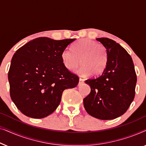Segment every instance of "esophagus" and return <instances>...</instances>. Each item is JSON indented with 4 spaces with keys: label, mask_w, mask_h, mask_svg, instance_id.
Masks as SVG:
<instances>
[{
    "label": "esophagus",
    "mask_w": 146,
    "mask_h": 146,
    "mask_svg": "<svg viewBox=\"0 0 146 146\" xmlns=\"http://www.w3.org/2000/svg\"><path fill=\"white\" fill-rule=\"evenodd\" d=\"M84 80L83 78H80V80H79V83H78V85H80V84H83L84 83Z\"/></svg>",
    "instance_id": "obj_1"
}]
</instances>
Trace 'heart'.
Segmentation results:
<instances>
[{
    "mask_svg": "<svg viewBox=\"0 0 146 146\" xmlns=\"http://www.w3.org/2000/svg\"><path fill=\"white\" fill-rule=\"evenodd\" d=\"M72 49L66 48L62 52V60L68 70L76 69L82 62V66L78 71L82 76L92 74L96 76L105 70L108 55L104 46L91 40L82 39L73 45Z\"/></svg>",
    "mask_w": 146,
    "mask_h": 146,
    "instance_id": "obj_1",
    "label": "heart"
}]
</instances>
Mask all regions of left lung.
Returning a JSON list of instances; mask_svg holds the SVG:
<instances>
[{"instance_id": "left-lung-1", "label": "left lung", "mask_w": 146, "mask_h": 146, "mask_svg": "<svg viewBox=\"0 0 146 146\" xmlns=\"http://www.w3.org/2000/svg\"><path fill=\"white\" fill-rule=\"evenodd\" d=\"M96 40L106 48L108 61L101 75L85 80L91 92L84 99V106L92 116L108 120L129 108L135 97L137 76L131 56L122 46L108 38Z\"/></svg>"}]
</instances>
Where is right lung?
Masks as SVG:
<instances>
[{
  "mask_svg": "<svg viewBox=\"0 0 146 146\" xmlns=\"http://www.w3.org/2000/svg\"><path fill=\"white\" fill-rule=\"evenodd\" d=\"M75 40L37 38L13 55L8 74L10 95L23 114L48 116L59 106L63 91L78 85L79 77L64 66L61 58L62 52Z\"/></svg>",
  "mask_w": 146,
  "mask_h": 146,
  "instance_id": "right-lung-1",
  "label": "right lung"
}]
</instances>
